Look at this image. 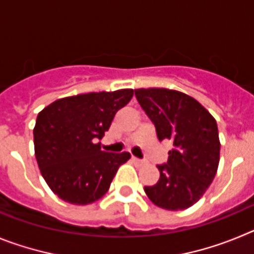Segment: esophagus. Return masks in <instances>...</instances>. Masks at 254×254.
<instances>
[{
    "label": "esophagus",
    "mask_w": 254,
    "mask_h": 254,
    "mask_svg": "<svg viewBox=\"0 0 254 254\" xmlns=\"http://www.w3.org/2000/svg\"><path fill=\"white\" fill-rule=\"evenodd\" d=\"M132 161L136 164H138V165H143V164H145V161L141 160V159H138V158H134V156H132Z\"/></svg>",
    "instance_id": "esophagus-1"
}]
</instances>
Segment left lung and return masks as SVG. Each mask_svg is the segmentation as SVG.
Instances as JSON below:
<instances>
[{
	"label": "left lung",
	"mask_w": 254,
	"mask_h": 254,
	"mask_svg": "<svg viewBox=\"0 0 254 254\" xmlns=\"http://www.w3.org/2000/svg\"><path fill=\"white\" fill-rule=\"evenodd\" d=\"M159 141L173 143L165 164L158 165L160 179L145 187L152 203L179 211L198 201L216 176L220 141L216 121L190 95L169 89L134 90Z\"/></svg>",
	"instance_id": "left-lung-1"
}]
</instances>
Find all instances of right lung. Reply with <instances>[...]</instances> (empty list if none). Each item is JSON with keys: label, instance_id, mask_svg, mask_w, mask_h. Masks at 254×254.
Wrapping results in <instances>:
<instances>
[{"label": "right lung", "instance_id": "obj_1", "mask_svg": "<svg viewBox=\"0 0 254 254\" xmlns=\"http://www.w3.org/2000/svg\"><path fill=\"white\" fill-rule=\"evenodd\" d=\"M132 89L78 94L46 107L34 127L35 158L53 193L73 205H89L108 192L128 152L102 151L100 142Z\"/></svg>", "mask_w": 254, "mask_h": 254}]
</instances>
